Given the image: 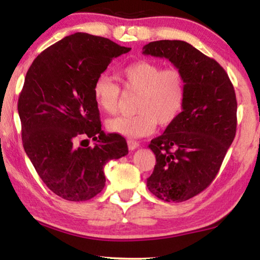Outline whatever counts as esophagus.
I'll list each match as a JSON object with an SVG mask.
<instances>
[{
	"label": "esophagus",
	"instance_id": "1",
	"mask_svg": "<svg viewBox=\"0 0 260 260\" xmlns=\"http://www.w3.org/2000/svg\"><path fill=\"white\" fill-rule=\"evenodd\" d=\"M127 144H128L129 151H134V149H137L139 146H140V145H139L138 141L132 140V139H128V140H127Z\"/></svg>",
	"mask_w": 260,
	"mask_h": 260
}]
</instances>
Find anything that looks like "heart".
Wrapping results in <instances>:
<instances>
[{"label":"heart","mask_w":260,"mask_h":260,"mask_svg":"<svg viewBox=\"0 0 260 260\" xmlns=\"http://www.w3.org/2000/svg\"><path fill=\"white\" fill-rule=\"evenodd\" d=\"M126 90L138 93L132 116L107 120L112 133L128 138H141L153 133L156 123L168 126L181 114L186 101V81L177 68H164L152 61L132 62L119 73ZM93 99L100 111L113 114L118 111L120 87L107 75L94 81Z\"/></svg>","instance_id":"obj_1"}]
</instances>
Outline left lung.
Segmentation results:
<instances>
[{"instance_id":"8db88e82","label":"left lung","mask_w":260,"mask_h":260,"mask_svg":"<svg viewBox=\"0 0 260 260\" xmlns=\"http://www.w3.org/2000/svg\"><path fill=\"white\" fill-rule=\"evenodd\" d=\"M142 54L167 58L186 81L181 114L148 146L156 159L148 189L164 202L181 203L210 186L236 137L235 88L217 61L185 41L149 42Z\"/></svg>"}]
</instances>
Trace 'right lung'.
<instances>
[{
    "label": "right lung",
    "mask_w": 260,
    "mask_h": 260,
    "mask_svg": "<svg viewBox=\"0 0 260 260\" xmlns=\"http://www.w3.org/2000/svg\"><path fill=\"white\" fill-rule=\"evenodd\" d=\"M129 50L109 39L75 32L43 50L25 75L17 104L24 151L47 187L69 202L99 194L106 164L128 154L121 135L101 129L93 85L113 58ZM82 137L97 144L80 148Z\"/></svg>",
    "instance_id": "add662e5"
}]
</instances>
